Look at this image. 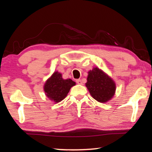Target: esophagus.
Segmentation results:
<instances>
[{"label":"esophagus","instance_id":"34e87169","mask_svg":"<svg viewBox=\"0 0 152 152\" xmlns=\"http://www.w3.org/2000/svg\"><path fill=\"white\" fill-rule=\"evenodd\" d=\"M76 83L78 84H82V80L80 79L76 80Z\"/></svg>","mask_w":152,"mask_h":152}]
</instances>
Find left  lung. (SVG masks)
Wrapping results in <instances>:
<instances>
[{"mask_svg":"<svg viewBox=\"0 0 152 152\" xmlns=\"http://www.w3.org/2000/svg\"><path fill=\"white\" fill-rule=\"evenodd\" d=\"M85 84L92 97L102 103L111 100L116 91L115 82L97 67L88 71Z\"/></svg>","mask_w":152,"mask_h":152,"instance_id":"1","label":"left lung"}]
</instances>
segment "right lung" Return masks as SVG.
I'll return each instance as SVG.
<instances>
[{"label":"right lung","mask_w":152,"mask_h":152,"mask_svg":"<svg viewBox=\"0 0 152 152\" xmlns=\"http://www.w3.org/2000/svg\"><path fill=\"white\" fill-rule=\"evenodd\" d=\"M76 82L71 79H64L62 74L58 71L54 72L45 81L43 91L49 99L54 103H58L68 95L72 87Z\"/></svg>","instance_id":"1"}]
</instances>
